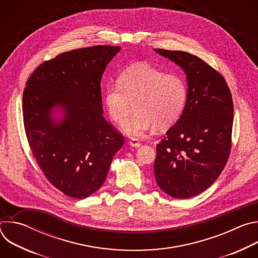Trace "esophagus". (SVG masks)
<instances>
[{
	"label": "esophagus",
	"instance_id": "34e87169",
	"mask_svg": "<svg viewBox=\"0 0 258 258\" xmlns=\"http://www.w3.org/2000/svg\"><path fill=\"white\" fill-rule=\"evenodd\" d=\"M128 145H130L131 147H134V148H139V147L141 146V143L137 142L136 140H130V141H128Z\"/></svg>",
	"mask_w": 258,
	"mask_h": 258
}]
</instances>
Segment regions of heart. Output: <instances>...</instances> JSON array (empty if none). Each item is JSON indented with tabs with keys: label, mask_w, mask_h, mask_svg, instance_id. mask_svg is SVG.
I'll list each match as a JSON object with an SVG mask.
<instances>
[{
	"label": "heart",
	"mask_w": 258,
	"mask_h": 258,
	"mask_svg": "<svg viewBox=\"0 0 258 258\" xmlns=\"http://www.w3.org/2000/svg\"><path fill=\"white\" fill-rule=\"evenodd\" d=\"M188 89L186 83L175 75H166L147 63H137L125 69L118 83L108 84L104 102L108 114L121 130L137 140L152 128L163 131L174 124L186 107Z\"/></svg>",
	"instance_id": "b5f03b06"
}]
</instances>
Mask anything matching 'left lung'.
Instances as JSON below:
<instances>
[{
    "instance_id": "obj_1",
    "label": "left lung",
    "mask_w": 258,
    "mask_h": 258,
    "mask_svg": "<svg viewBox=\"0 0 258 258\" xmlns=\"http://www.w3.org/2000/svg\"><path fill=\"white\" fill-rule=\"evenodd\" d=\"M187 77L188 99L178 120L157 145L158 187L176 199L208 189L222 173L231 151L234 106L225 79L195 55L154 49Z\"/></svg>"
}]
</instances>
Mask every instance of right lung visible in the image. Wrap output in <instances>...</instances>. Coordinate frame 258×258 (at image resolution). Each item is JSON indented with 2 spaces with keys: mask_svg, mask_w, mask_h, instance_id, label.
Here are the masks:
<instances>
[{
  "mask_svg": "<svg viewBox=\"0 0 258 258\" xmlns=\"http://www.w3.org/2000/svg\"><path fill=\"white\" fill-rule=\"evenodd\" d=\"M120 47L94 46L62 53L36 68L26 83L22 111L32 154L65 195L98 191L124 143L103 116L101 79Z\"/></svg>",
  "mask_w": 258,
  "mask_h": 258,
  "instance_id": "obj_1",
  "label": "right lung"
}]
</instances>
